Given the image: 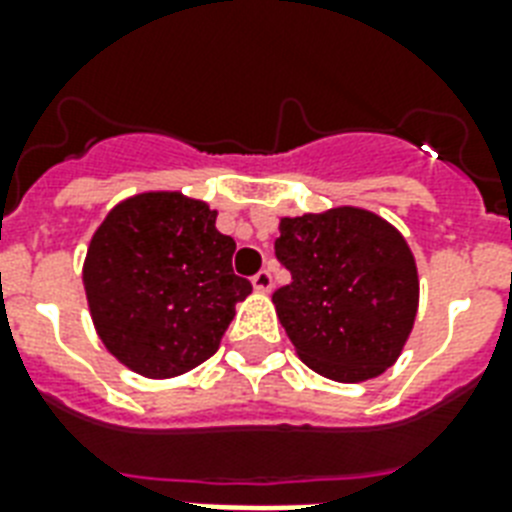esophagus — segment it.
<instances>
[{
  "label": "esophagus",
  "instance_id": "esophagus-1",
  "mask_svg": "<svg viewBox=\"0 0 512 512\" xmlns=\"http://www.w3.org/2000/svg\"><path fill=\"white\" fill-rule=\"evenodd\" d=\"M271 271H260L252 276V287H255V292H271Z\"/></svg>",
  "mask_w": 512,
  "mask_h": 512
}]
</instances>
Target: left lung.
<instances>
[{
	"mask_svg": "<svg viewBox=\"0 0 512 512\" xmlns=\"http://www.w3.org/2000/svg\"><path fill=\"white\" fill-rule=\"evenodd\" d=\"M276 257L292 284L273 292L297 356L321 377L364 382L396 364L420 305L401 233L361 207L281 217Z\"/></svg>",
	"mask_w": 512,
	"mask_h": 512,
	"instance_id": "obj_1",
	"label": "left lung"
}]
</instances>
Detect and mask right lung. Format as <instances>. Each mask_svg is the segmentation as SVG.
<instances>
[{"label":"right lung","instance_id":"right-lung-1","mask_svg":"<svg viewBox=\"0 0 512 512\" xmlns=\"http://www.w3.org/2000/svg\"><path fill=\"white\" fill-rule=\"evenodd\" d=\"M217 212L180 191L119 201L92 233L84 292L95 332L127 369L170 380L204 364L252 292Z\"/></svg>","mask_w":512,"mask_h":512}]
</instances>
